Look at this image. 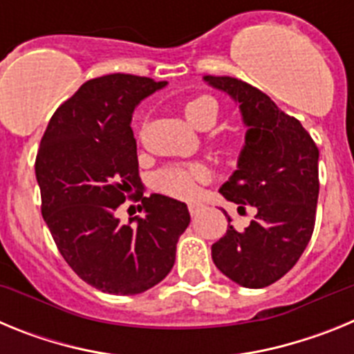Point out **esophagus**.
Instances as JSON below:
<instances>
[{"label":"esophagus","mask_w":354,"mask_h":354,"mask_svg":"<svg viewBox=\"0 0 354 354\" xmlns=\"http://www.w3.org/2000/svg\"><path fill=\"white\" fill-rule=\"evenodd\" d=\"M200 207H202V204H198V202H189L187 204V209H189V214L192 216H195L200 211Z\"/></svg>","instance_id":"esophagus-1"}]
</instances>
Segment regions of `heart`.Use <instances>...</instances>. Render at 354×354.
Instances as JSON below:
<instances>
[{
    "label": "heart",
    "instance_id": "heart-1",
    "mask_svg": "<svg viewBox=\"0 0 354 354\" xmlns=\"http://www.w3.org/2000/svg\"><path fill=\"white\" fill-rule=\"evenodd\" d=\"M220 108L218 102L209 95H200L186 102L184 106V115L187 122L196 129H209L218 118ZM207 168L200 162H192V165H183V167H170L165 168L158 174V184L167 195L175 196V198H193L196 193L198 183L207 179Z\"/></svg>",
    "mask_w": 354,
    "mask_h": 354
}]
</instances>
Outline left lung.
Returning <instances> with one entry per match:
<instances>
[{
	"instance_id": "obj_1",
	"label": "left lung",
	"mask_w": 354,
	"mask_h": 354,
	"mask_svg": "<svg viewBox=\"0 0 354 354\" xmlns=\"http://www.w3.org/2000/svg\"><path fill=\"white\" fill-rule=\"evenodd\" d=\"M204 81L239 102L248 127L237 170L220 193L239 205V212L245 205L257 209L245 232L228 225L212 245V261L232 282L262 289L292 270L314 232L319 149L298 118L252 84L230 76H204Z\"/></svg>"
}]
</instances>
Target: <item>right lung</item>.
Listing matches in <instances>:
<instances>
[{"mask_svg":"<svg viewBox=\"0 0 354 354\" xmlns=\"http://www.w3.org/2000/svg\"><path fill=\"white\" fill-rule=\"evenodd\" d=\"M167 81L108 74L80 86L56 109L35 161L42 216L72 271L95 289L133 296L170 273L187 205L165 195L143 196L134 108ZM142 200L143 216L122 225L116 209Z\"/></svg>","mask_w":354,"mask_h":354,"instance_id":"obj_1","label":"right lung"}]
</instances>
